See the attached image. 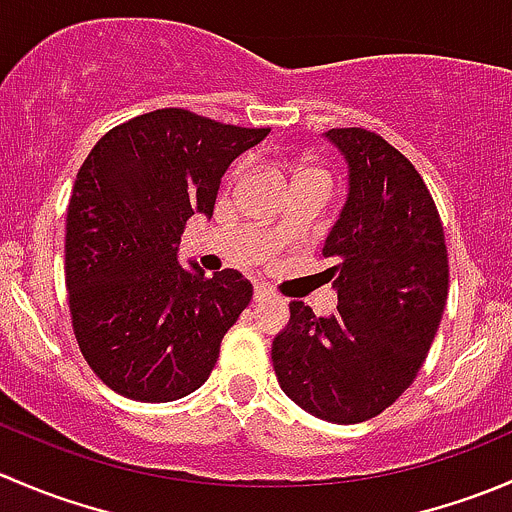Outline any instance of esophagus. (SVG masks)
Listing matches in <instances>:
<instances>
[{
  "instance_id": "esophagus-1",
  "label": "esophagus",
  "mask_w": 512,
  "mask_h": 512,
  "mask_svg": "<svg viewBox=\"0 0 512 512\" xmlns=\"http://www.w3.org/2000/svg\"><path fill=\"white\" fill-rule=\"evenodd\" d=\"M272 297H275V292H272V289L267 285H260V282H257V285H255V302H267V299H272Z\"/></svg>"
}]
</instances>
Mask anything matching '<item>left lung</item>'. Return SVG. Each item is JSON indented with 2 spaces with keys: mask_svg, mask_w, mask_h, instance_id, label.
<instances>
[{
  "mask_svg": "<svg viewBox=\"0 0 512 512\" xmlns=\"http://www.w3.org/2000/svg\"><path fill=\"white\" fill-rule=\"evenodd\" d=\"M347 163V198L324 240L337 312L299 299L272 342L282 391L307 414L361 423L416 379L448 297L443 227L426 183L394 146L364 128L324 133Z\"/></svg>",
  "mask_w": 512,
  "mask_h": 512,
  "instance_id": "8db88e82",
  "label": "left lung"
}]
</instances>
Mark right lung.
I'll use <instances>...</instances> for the list:
<instances>
[{
  "mask_svg": "<svg viewBox=\"0 0 512 512\" xmlns=\"http://www.w3.org/2000/svg\"><path fill=\"white\" fill-rule=\"evenodd\" d=\"M270 128L158 108L116 126L76 175L66 213V289L81 354L108 389L165 404L208 381L250 304L237 270L178 260L193 215L213 218L230 163Z\"/></svg>",
  "mask_w": 512,
  "mask_h": 512,
  "instance_id": "right-lung-1",
  "label": "right lung"
}]
</instances>
